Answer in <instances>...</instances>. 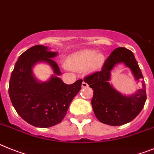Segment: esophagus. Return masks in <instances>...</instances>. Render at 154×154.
<instances>
[{"label":"esophagus","instance_id":"1","mask_svg":"<svg viewBox=\"0 0 154 154\" xmlns=\"http://www.w3.org/2000/svg\"><path fill=\"white\" fill-rule=\"evenodd\" d=\"M87 86H88V84H87L85 82L83 81L82 83V88H85V87H87Z\"/></svg>","mask_w":154,"mask_h":154}]
</instances>
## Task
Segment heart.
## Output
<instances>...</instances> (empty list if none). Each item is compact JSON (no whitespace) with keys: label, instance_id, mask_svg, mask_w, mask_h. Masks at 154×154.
I'll return each mask as SVG.
<instances>
[{"label":"heart","instance_id":"b5f03b06","mask_svg":"<svg viewBox=\"0 0 154 154\" xmlns=\"http://www.w3.org/2000/svg\"><path fill=\"white\" fill-rule=\"evenodd\" d=\"M105 62L104 53L94 49H82L70 55L68 59V65L72 69H80L87 66L91 72L101 69Z\"/></svg>","mask_w":154,"mask_h":154}]
</instances>
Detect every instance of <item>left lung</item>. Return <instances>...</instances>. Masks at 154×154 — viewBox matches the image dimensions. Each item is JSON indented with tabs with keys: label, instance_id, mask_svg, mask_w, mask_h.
Returning a JSON list of instances; mask_svg holds the SVG:
<instances>
[{
	"label": "left lung",
	"instance_id": "1",
	"mask_svg": "<svg viewBox=\"0 0 154 154\" xmlns=\"http://www.w3.org/2000/svg\"><path fill=\"white\" fill-rule=\"evenodd\" d=\"M120 63L129 68L137 83H142V88L134 94H122L109 83L111 71ZM84 82L94 90L91 105L94 115L101 123L111 126L125 125L133 121L144 106L146 94L143 75L134 53L126 48L115 49L101 71L85 77Z\"/></svg>",
	"mask_w": 154,
	"mask_h": 154
}]
</instances>
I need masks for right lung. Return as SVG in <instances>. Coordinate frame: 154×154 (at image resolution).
<instances>
[{"label":"right lung","mask_w":154,"mask_h":154,"mask_svg":"<svg viewBox=\"0 0 154 154\" xmlns=\"http://www.w3.org/2000/svg\"><path fill=\"white\" fill-rule=\"evenodd\" d=\"M57 55L47 46L36 45L20 56L11 73L8 92L13 106L25 121L37 128L60 123L81 89L82 79L66 85L59 77L62 73L53 60ZM41 62L49 64L54 72L46 82L37 80L32 72L33 67Z\"/></svg>","instance_id":"obj_1"}]
</instances>
